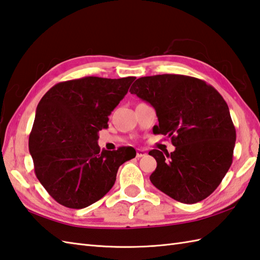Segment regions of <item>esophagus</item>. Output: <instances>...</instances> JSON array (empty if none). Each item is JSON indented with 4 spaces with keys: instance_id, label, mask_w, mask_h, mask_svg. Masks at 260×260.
Returning <instances> with one entry per match:
<instances>
[{
    "instance_id": "esophagus-1",
    "label": "esophagus",
    "mask_w": 260,
    "mask_h": 260,
    "mask_svg": "<svg viewBox=\"0 0 260 260\" xmlns=\"http://www.w3.org/2000/svg\"><path fill=\"white\" fill-rule=\"evenodd\" d=\"M147 154L146 150H142V149H138L137 151V158H141V157H145V155Z\"/></svg>"
}]
</instances>
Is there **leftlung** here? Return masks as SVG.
Returning <instances> with one entry per match:
<instances>
[{
    "label": "left lung",
    "mask_w": 260,
    "mask_h": 260,
    "mask_svg": "<svg viewBox=\"0 0 260 260\" xmlns=\"http://www.w3.org/2000/svg\"><path fill=\"white\" fill-rule=\"evenodd\" d=\"M130 92L155 110L153 134L176 147L171 153L149 151L157 161L150 181L182 204L206 199L233 164L236 130L226 101L203 80L180 74L139 78Z\"/></svg>",
    "instance_id": "obj_1"
}]
</instances>
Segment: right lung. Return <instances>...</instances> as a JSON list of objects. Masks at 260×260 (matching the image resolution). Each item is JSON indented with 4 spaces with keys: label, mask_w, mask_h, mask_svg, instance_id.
I'll list each match as a JSON object with an SVG mask.
<instances>
[{
    "label": "right lung",
    "mask_w": 260,
    "mask_h": 260,
    "mask_svg": "<svg viewBox=\"0 0 260 260\" xmlns=\"http://www.w3.org/2000/svg\"><path fill=\"white\" fill-rule=\"evenodd\" d=\"M135 77H85L55 84L39 102L28 138L34 171L49 194L72 209L109 192L119 167L136 157L132 147L100 151L99 131L128 93Z\"/></svg>",
    "instance_id": "add662e5"
}]
</instances>
